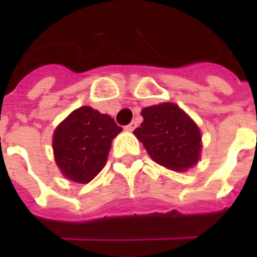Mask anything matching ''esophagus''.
I'll use <instances>...</instances> for the list:
<instances>
[{"label": "esophagus", "instance_id": "34e87169", "mask_svg": "<svg viewBox=\"0 0 257 257\" xmlns=\"http://www.w3.org/2000/svg\"><path fill=\"white\" fill-rule=\"evenodd\" d=\"M136 126H138V122H136V121H132L129 125L125 126V129H126V131H134V129H136Z\"/></svg>", "mask_w": 257, "mask_h": 257}]
</instances>
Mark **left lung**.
Here are the masks:
<instances>
[{
	"label": "left lung",
	"instance_id": "1",
	"mask_svg": "<svg viewBox=\"0 0 257 257\" xmlns=\"http://www.w3.org/2000/svg\"><path fill=\"white\" fill-rule=\"evenodd\" d=\"M142 115L143 122L134 134L157 164L180 172L198 162L201 134L180 107L162 103L143 108Z\"/></svg>",
	"mask_w": 257,
	"mask_h": 257
}]
</instances>
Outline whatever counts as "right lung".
<instances>
[{
	"mask_svg": "<svg viewBox=\"0 0 257 257\" xmlns=\"http://www.w3.org/2000/svg\"><path fill=\"white\" fill-rule=\"evenodd\" d=\"M122 131L115 121L92 107H79L53 134L58 167L73 182L88 183L106 164L111 140Z\"/></svg>",
	"mask_w": 257,
	"mask_h": 257,
	"instance_id": "add662e5",
	"label": "right lung"
}]
</instances>
